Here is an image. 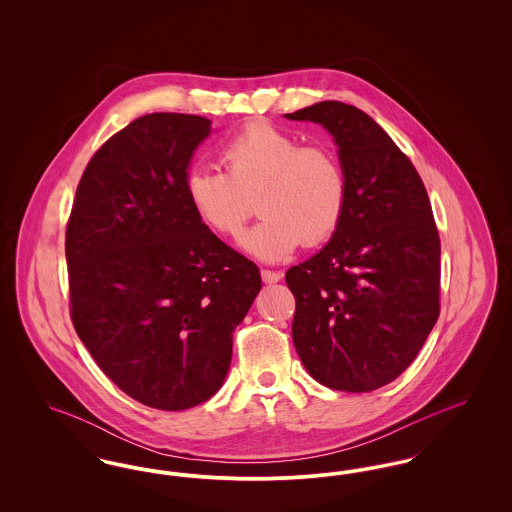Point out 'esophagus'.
<instances>
[{"instance_id":"obj_1","label":"esophagus","mask_w":512,"mask_h":512,"mask_svg":"<svg viewBox=\"0 0 512 512\" xmlns=\"http://www.w3.org/2000/svg\"><path fill=\"white\" fill-rule=\"evenodd\" d=\"M261 278H263L267 284H276V282H280V280H282V272L263 268V270H261Z\"/></svg>"}]
</instances>
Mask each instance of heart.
<instances>
[{
	"label": "heart",
	"instance_id": "b5f03b06",
	"mask_svg": "<svg viewBox=\"0 0 512 512\" xmlns=\"http://www.w3.org/2000/svg\"><path fill=\"white\" fill-rule=\"evenodd\" d=\"M220 163L197 165L186 195L199 220L224 238H238L253 215H265L242 240L263 261H280L297 245L322 244L347 207V176L328 146H301L290 132L251 122L220 147Z\"/></svg>",
	"mask_w": 512,
	"mask_h": 512
}]
</instances>
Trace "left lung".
I'll return each instance as SVG.
<instances>
[{
  "label": "left lung",
  "mask_w": 512,
  "mask_h": 512,
  "mask_svg": "<svg viewBox=\"0 0 512 512\" xmlns=\"http://www.w3.org/2000/svg\"><path fill=\"white\" fill-rule=\"evenodd\" d=\"M322 124L347 176L332 240L286 272L293 345L326 388L363 393L413 363L439 317L438 226L411 159L361 109L320 101L286 115Z\"/></svg>",
  "instance_id": "left-lung-1"
}]
</instances>
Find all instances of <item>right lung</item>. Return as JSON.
Segmentation results:
<instances>
[{
  "label": "right lung",
  "mask_w": 512,
  "mask_h": 512,
  "mask_svg": "<svg viewBox=\"0 0 512 512\" xmlns=\"http://www.w3.org/2000/svg\"><path fill=\"white\" fill-rule=\"evenodd\" d=\"M211 121L140 117L99 147L65 234L71 318L103 374L159 411L219 391L259 268L195 215L188 165Z\"/></svg>",
  "instance_id": "add662e5"
}]
</instances>
